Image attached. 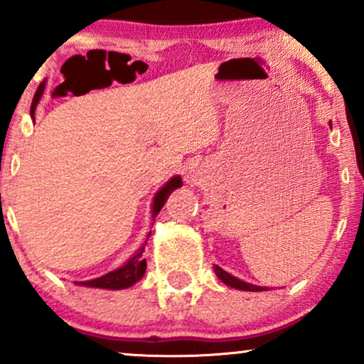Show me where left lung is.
<instances>
[{"instance_id": "left-lung-1", "label": "left lung", "mask_w": 364, "mask_h": 364, "mask_svg": "<svg viewBox=\"0 0 364 364\" xmlns=\"http://www.w3.org/2000/svg\"><path fill=\"white\" fill-rule=\"evenodd\" d=\"M214 270H215L217 277H219L220 281L225 284V286H231V287H235V289H240V291H265L260 286H253V284L243 282V281H240V279L232 277L231 274H228V272H225V270L220 269V267L215 265Z\"/></svg>"}]
</instances>
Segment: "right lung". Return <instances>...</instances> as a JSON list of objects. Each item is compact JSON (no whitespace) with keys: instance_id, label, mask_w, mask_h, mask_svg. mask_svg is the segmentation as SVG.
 <instances>
[{"instance_id":"add662e5","label":"right lung","mask_w":364,"mask_h":364,"mask_svg":"<svg viewBox=\"0 0 364 364\" xmlns=\"http://www.w3.org/2000/svg\"><path fill=\"white\" fill-rule=\"evenodd\" d=\"M43 92H44V83H41L39 89H37L36 95H34L32 106H31V114L32 116H34L36 106H37V102H39ZM181 185H183L181 178L174 176L173 179H171V181H168V185L162 186L161 190L157 191L156 198H154V215H157L159 210L164 207L166 200L169 198L171 191H174L176 188H179ZM141 253H144V250H140L139 253L133 255V257L129 258V260L124 263L121 269L114 270V272L102 275V277L94 279V281H85V282H77V284H80V286H87V287H101V289H124V287L133 286V284L139 282L140 279L144 277L145 269H147V262L141 258Z\"/></svg>"}]
</instances>
